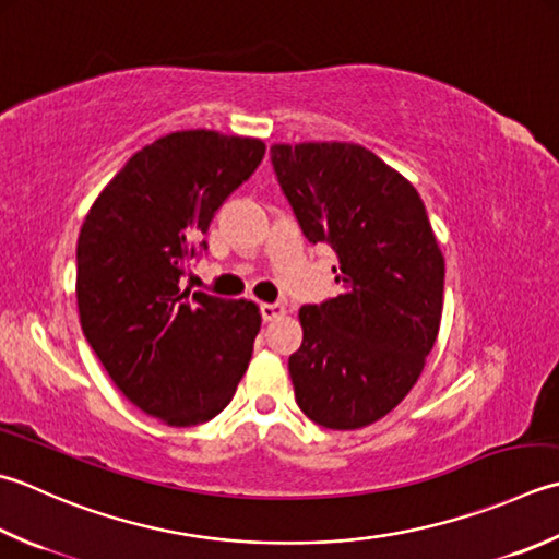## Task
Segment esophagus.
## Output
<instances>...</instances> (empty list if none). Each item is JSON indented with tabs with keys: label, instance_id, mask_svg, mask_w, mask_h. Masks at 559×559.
Listing matches in <instances>:
<instances>
[{
	"label": "esophagus",
	"instance_id": "obj_1",
	"mask_svg": "<svg viewBox=\"0 0 559 559\" xmlns=\"http://www.w3.org/2000/svg\"><path fill=\"white\" fill-rule=\"evenodd\" d=\"M259 312H261V320L273 322V320H278V317L286 314V308H283L281 302H264V305H259Z\"/></svg>",
	"mask_w": 559,
	"mask_h": 559
}]
</instances>
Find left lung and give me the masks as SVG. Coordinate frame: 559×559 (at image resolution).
I'll use <instances>...</instances> for the list:
<instances>
[{"mask_svg":"<svg viewBox=\"0 0 559 559\" xmlns=\"http://www.w3.org/2000/svg\"><path fill=\"white\" fill-rule=\"evenodd\" d=\"M271 164L308 242L336 251L342 286L300 308L295 402L324 429H364L421 376L441 324L443 254L417 189L370 150L273 145Z\"/></svg>","mask_w":559,"mask_h":559,"instance_id":"left-lung-1","label":"left lung"}]
</instances>
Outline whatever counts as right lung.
<instances>
[{
    "label": "right lung",
    "instance_id": "1",
    "mask_svg": "<svg viewBox=\"0 0 559 559\" xmlns=\"http://www.w3.org/2000/svg\"><path fill=\"white\" fill-rule=\"evenodd\" d=\"M254 138L181 130L135 152L76 239L82 332L116 388L150 417L221 414L249 366L261 314L249 300L179 288L229 193L264 159Z\"/></svg>",
    "mask_w": 559,
    "mask_h": 559
}]
</instances>
